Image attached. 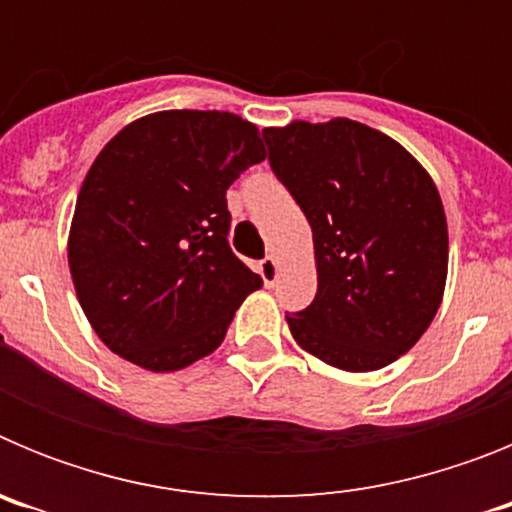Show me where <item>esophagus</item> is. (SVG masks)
<instances>
[{
    "mask_svg": "<svg viewBox=\"0 0 512 512\" xmlns=\"http://www.w3.org/2000/svg\"><path fill=\"white\" fill-rule=\"evenodd\" d=\"M259 274H261V279H264L266 287H271V284L277 282V277H279L277 259H274V256H266V259H261L259 261Z\"/></svg>",
    "mask_w": 512,
    "mask_h": 512,
    "instance_id": "esophagus-1",
    "label": "esophagus"
}]
</instances>
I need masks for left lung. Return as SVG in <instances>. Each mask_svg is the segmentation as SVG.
<instances>
[{"instance_id":"1","label":"left lung","mask_w":512,"mask_h":512,"mask_svg":"<svg viewBox=\"0 0 512 512\" xmlns=\"http://www.w3.org/2000/svg\"><path fill=\"white\" fill-rule=\"evenodd\" d=\"M264 140L318 264L315 300L287 315L292 336L346 372L392 364L443 297L449 230L436 184L397 140L346 117L266 128Z\"/></svg>"}]
</instances>
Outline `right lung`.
Masks as SVG:
<instances>
[{
  "instance_id": "1",
  "label": "right lung",
  "mask_w": 512,
  "mask_h": 512,
  "mask_svg": "<svg viewBox=\"0 0 512 512\" xmlns=\"http://www.w3.org/2000/svg\"><path fill=\"white\" fill-rule=\"evenodd\" d=\"M264 158L256 125L217 110L140 117L102 148L76 200L69 266L110 351L176 372L223 343L261 287L228 243L225 192Z\"/></svg>"
}]
</instances>
